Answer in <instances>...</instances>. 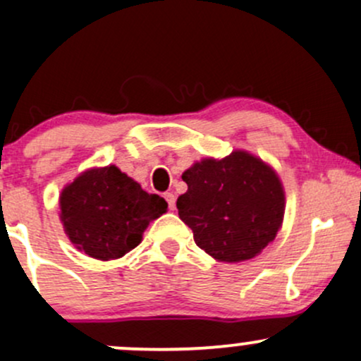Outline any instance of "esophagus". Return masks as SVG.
I'll list each match as a JSON object with an SVG mask.
<instances>
[{"label":"esophagus","instance_id":"34e87169","mask_svg":"<svg viewBox=\"0 0 361 361\" xmlns=\"http://www.w3.org/2000/svg\"><path fill=\"white\" fill-rule=\"evenodd\" d=\"M164 199H166V202H168V206H169V209L173 211L174 209V206H176V197H174V193H171V192H166L164 193Z\"/></svg>","mask_w":361,"mask_h":361}]
</instances>
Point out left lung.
I'll use <instances>...</instances> for the list:
<instances>
[{
    "label": "left lung",
    "instance_id": "left-lung-1",
    "mask_svg": "<svg viewBox=\"0 0 361 361\" xmlns=\"http://www.w3.org/2000/svg\"><path fill=\"white\" fill-rule=\"evenodd\" d=\"M188 190L178 197L181 221L200 249L235 263L259 254L283 219V190L270 166L247 152L204 159L183 173Z\"/></svg>",
    "mask_w": 361,
    "mask_h": 361
}]
</instances>
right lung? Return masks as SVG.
I'll list each match as a JSON object with an SVG mask.
<instances>
[{"instance_id":"right-lung-1","label":"right lung","mask_w":361,"mask_h":361,"mask_svg":"<svg viewBox=\"0 0 361 361\" xmlns=\"http://www.w3.org/2000/svg\"><path fill=\"white\" fill-rule=\"evenodd\" d=\"M168 209L116 166L90 169L60 195V218L71 242L94 259H117L142 242L150 221Z\"/></svg>"}]
</instances>
